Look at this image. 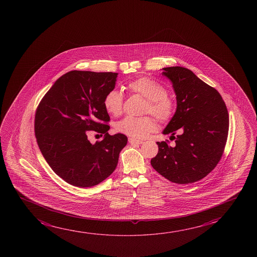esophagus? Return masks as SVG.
I'll return each instance as SVG.
<instances>
[{"instance_id": "34e87169", "label": "esophagus", "mask_w": 257, "mask_h": 257, "mask_svg": "<svg viewBox=\"0 0 257 257\" xmlns=\"http://www.w3.org/2000/svg\"><path fill=\"white\" fill-rule=\"evenodd\" d=\"M128 141H129V143L132 145H140L141 144V143H143V141L135 140L134 138H129Z\"/></svg>"}]
</instances>
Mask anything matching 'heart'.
<instances>
[{"label": "heart", "mask_w": 257, "mask_h": 257, "mask_svg": "<svg viewBox=\"0 0 257 257\" xmlns=\"http://www.w3.org/2000/svg\"><path fill=\"white\" fill-rule=\"evenodd\" d=\"M126 87L132 93L148 100L145 113H151L163 123L172 119L176 112V102L171 96L167 95V90L162 84L150 78L141 77L130 81ZM103 106L110 115L119 116L123 111L122 93L116 89L109 90L103 99ZM156 127L157 123L152 116H126L116 123L115 129L120 134L134 139H144L155 132Z\"/></svg>", "instance_id": "obj_1"}]
</instances>
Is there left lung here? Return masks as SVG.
Instances as JSON below:
<instances>
[{
	"label": "left lung",
	"mask_w": 257,
	"mask_h": 257,
	"mask_svg": "<svg viewBox=\"0 0 257 257\" xmlns=\"http://www.w3.org/2000/svg\"><path fill=\"white\" fill-rule=\"evenodd\" d=\"M162 74L172 82L177 101L163 134H172L176 144L157 142L158 154L151 165L172 183H195L211 173L221 159L228 135V111L220 94L190 69L165 67Z\"/></svg>",
	"instance_id": "1"
}]
</instances>
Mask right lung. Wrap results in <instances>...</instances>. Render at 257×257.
Masks as SVG:
<instances>
[{"instance_id": "add662e5", "label": "right lung", "mask_w": 257, "mask_h": 257, "mask_svg": "<svg viewBox=\"0 0 257 257\" xmlns=\"http://www.w3.org/2000/svg\"><path fill=\"white\" fill-rule=\"evenodd\" d=\"M116 73L70 71L59 78L36 109L34 131L44 158L60 178L81 188L102 183L116 169L127 144L124 134L109 135L103 106ZM104 134L92 145L85 132Z\"/></svg>"}]
</instances>
